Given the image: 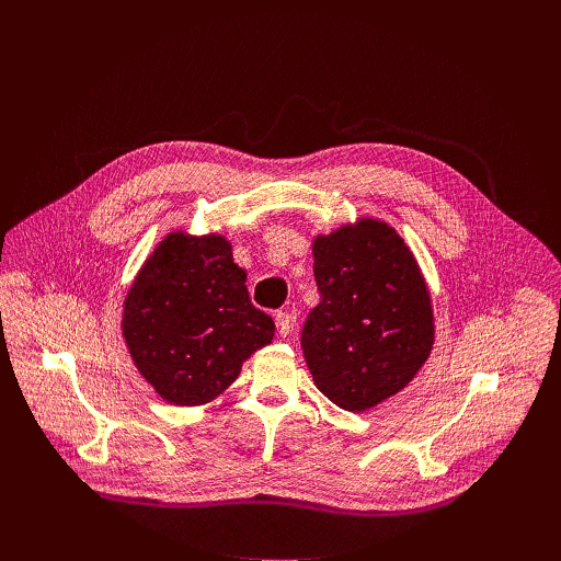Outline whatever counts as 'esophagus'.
Segmentation results:
<instances>
[{"label":"esophagus","instance_id":"obj_1","mask_svg":"<svg viewBox=\"0 0 561 561\" xmlns=\"http://www.w3.org/2000/svg\"><path fill=\"white\" fill-rule=\"evenodd\" d=\"M275 324H277V333H279L282 337H288V335H290V331H293V319H290L288 312L277 310V312H275Z\"/></svg>","mask_w":561,"mask_h":561}]
</instances>
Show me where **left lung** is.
Returning a JSON list of instances; mask_svg holds the SVG:
<instances>
[{
    "label": "left lung",
    "mask_w": 561,
    "mask_h": 561,
    "mask_svg": "<svg viewBox=\"0 0 561 561\" xmlns=\"http://www.w3.org/2000/svg\"><path fill=\"white\" fill-rule=\"evenodd\" d=\"M319 304L301 329L314 386L359 413L402 390L433 348V308L404 239L377 219L317 237Z\"/></svg>",
    "instance_id": "1"
}]
</instances>
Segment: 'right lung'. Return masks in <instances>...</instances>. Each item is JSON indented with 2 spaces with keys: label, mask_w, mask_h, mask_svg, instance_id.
Listing matches in <instances>:
<instances>
[{
  "label": "right lung",
  "mask_w": 561,
  "mask_h": 561,
  "mask_svg": "<svg viewBox=\"0 0 561 561\" xmlns=\"http://www.w3.org/2000/svg\"><path fill=\"white\" fill-rule=\"evenodd\" d=\"M124 340L144 379L178 407L210 402L275 335L221 234L171 232L139 271Z\"/></svg>",
  "instance_id": "right-lung-1"
}]
</instances>
